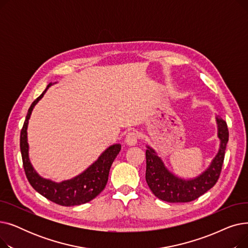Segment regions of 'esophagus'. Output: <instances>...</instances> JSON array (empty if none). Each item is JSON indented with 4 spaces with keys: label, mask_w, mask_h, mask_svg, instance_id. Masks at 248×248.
Listing matches in <instances>:
<instances>
[{
    "label": "esophagus",
    "mask_w": 248,
    "mask_h": 248,
    "mask_svg": "<svg viewBox=\"0 0 248 248\" xmlns=\"http://www.w3.org/2000/svg\"><path fill=\"white\" fill-rule=\"evenodd\" d=\"M138 141V135L135 132H129L125 137V142L127 146H136Z\"/></svg>",
    "instance_id": "esophagus-1"
}]
</instances>
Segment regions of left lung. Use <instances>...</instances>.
Wrapping results in <instances>:
<instances>
[{"label": "left lung", "instance_id": "8db88e82", "mask_svg": "<svg viewBox=\"0 0 248 248\" xmlns=\"http://www.w3.org/2000/svg\"><path fill=\"white\" fill-rule=\"evenodd\" d=\"M217 138L220 140L218 152L207 169L196 177L183 178L169 170L164 161L151 146L147 145L146 181L155 197L170 203H185L200 197L210 190L220 176L225 149L229 138L225 121L215 116Z\"/></svg>", "mask_w": 248, "mask_h": 248}]
</instances>
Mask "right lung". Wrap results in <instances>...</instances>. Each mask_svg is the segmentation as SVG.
Segmentation results:
<instances>
[{"instance_id": "right-lung-1", "label": "right lung", "mask_w": 248, "mask_h": 248, "mask_svg": "<svg viewBox=\"0 0 248 248\" xmlns=\"http://www.w3.org/2000/svg\"><path fill=\"white\" fill-rule=\"evenodd\" d=\"M54 83H49L42 94L33 101L28 110L20 136V149L24 170L31 186L48 200L62 206H75L87 203L94 199L106 188L110 167L122 149L121 144H114L104 150L97 160L88 168L71 179L55 182L43 178L34 169L29 157L28 124L36 104L42 99L48 88Z\"/></svg>"}]
</instances>
